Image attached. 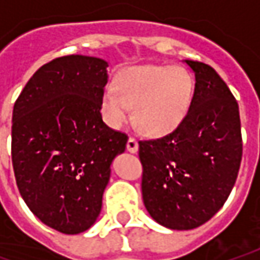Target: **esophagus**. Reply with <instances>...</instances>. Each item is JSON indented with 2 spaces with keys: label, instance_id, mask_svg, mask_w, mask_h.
<instances>
[{
  "label": "esophagus",
  "instance_id": "34e87169",
  "mask_svg": "<svg viewBox=\"0 0 260 260\" xmlns=\"http://www.w3.org/2000/svg\"><path fill=\"white\" fill-rule=\"evenodd\" d=\"M126 149L129 151L131 154H137L139 149V145H138V142H137V139H134V138L128 139V142H126Z\"/></svg>",
  "mask_w": 260,
  "mask_h": 260
}]
</instances>
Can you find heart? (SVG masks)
I'll use <instances>...</instances> for the list:
<instances>
[{
	"label": "heart",
	"mask_w": 260,
	"mask_h": 260,
	"mask_svg": "<svg viewBox=\"0 0 260 260\" xmlns=\"http://www.w3.org/2000/svg\"><path fill=\"white\" fill-rule=\"evenodd\" d=\"M196 83L180 66H135L122 70L115 86L105 87L101 99L103 119L122 128L132 118L145 137L162 138L180 128L190 112Z\"/></svg>",
	"instance_id": "obj_1"
}]
</instances>
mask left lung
I'll return each instance as SVG.
<instances>
[{"label": "left lung", "instance_id": "obj_1", "mask_svg": "<svg viewBox=\"0 0 260 260\" xmlns=\"http://www.w3.org/2000/svg\"><path fill=\"white\" fill-rule=\"evenodd\" d=\"M184 63L196 79L185 121L164 138L139 141L145 209L171 230H191L210 220L228 200L242 161L235 96L209 64Z\"/></svg>", "mask_w": 260, "mask_h": 260}]
</instances>
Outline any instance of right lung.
Segmentation results:
<instances>
[{
    "label": "right lung",
    "instance_id": "obj_1",
    "mask_svg": "<svg viewBox=\"0 0 260 260\" xmlns=\"http://www.w3.org/2000/svg\"><path fill=\"white\" fill-rule=\"evenodd\" d=\"M108 61L70 54L41 66L13 111L14 174L32 214L66 235L86 232L102 209L111 166L128 137L102 121Z\"/></svg>",
    "mask_w": 260,
    "mask_h": 260
}]
</instances>
